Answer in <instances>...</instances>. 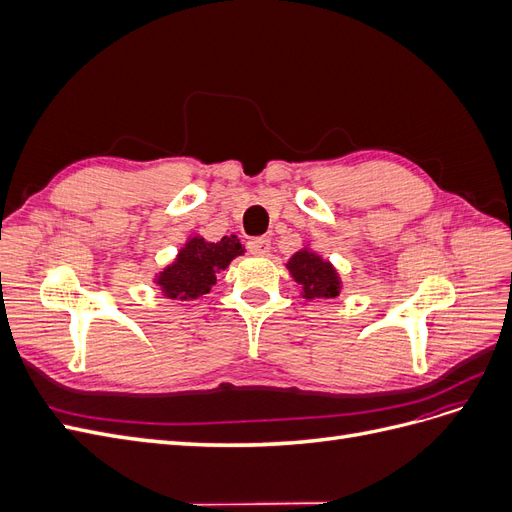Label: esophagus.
<instances>
[{
	"instance_id": "34e87169",
	"label": "esophagus",
	"mask_w": 512,
	"mask_h": 512,
	"mask_svg": "<svg viewBox=\"0 0 512 512\" xmlns=\"http://www.w3.org/2000/svg\"><path fill=\"white\" fill-rule=\"evenodd\" d=\"M247 250H250L254 256H265L271 250V239L269 237H254L247 241Z\"/></svg>"
}]
</instances>
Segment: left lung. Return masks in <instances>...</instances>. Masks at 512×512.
Wrapping results in <instances>:
<instances>
[{"label":"left lung","mask_w":512,"mask_h":512,"mask_svg":"<svg viewBox=\"0 0 512 512\" xmlns=\"http://www.w3.org/2000/svg\"><path fill=\"white\" fill-rule=\"evenodd\" d=\"M290 275L303 286L305 299H333L339 294V277L331 262L312 252H297L288 260Z\"/></svg>","instance_id":"left-lung-1"}]
</instances>
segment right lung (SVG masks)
I'll return each instance as SVG.
<instances>
[{
  "mask_svg": "<svg viewBox=\"0 0 512 512\" xmlns=\"http://www.w3.org/2000/svg\"><path fill=\"white\" fill-rule=\"evenodd\" d=\"M241 254L243 247L235 235L222 237L218 243H207L205 239L194 237L181 247L173 265L160 273L158 286L168 299H198L215 284V273L226 269L230 260Z\"/></svg>",
  "mask_w": 512,
  "mask_h": 512,
  "instance_id": "add662e5",
  "label": "right lung"
}]
</instances>
